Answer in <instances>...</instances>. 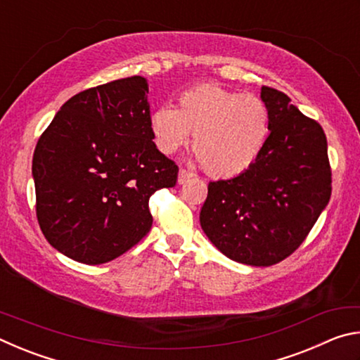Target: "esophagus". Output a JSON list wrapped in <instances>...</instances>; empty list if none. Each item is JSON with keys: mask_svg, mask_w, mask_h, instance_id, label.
<instances>
[{"mask_svg": "<svg viewBox=\"0 0 360 360\" xmlns=\"http://www.w3.org/2000/svg\"><path fill=\"white\" fill-rule=\"evenodd\" d=\"M193 176L195 174L192 172H188V169H186V168H181L179 169V176H178V182H179V184H186V182L191 181Z\"/></svg>", "mask_w": 360, "mask_h": 360, "instance_id": "34e87169", "label": "esophagus"}]
</instances>
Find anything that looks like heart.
<instances>
[{
	"label": "heart",
	"instance_id": "heart-1",
	"mask_svg": "<svg viewBox=\"0 0 360 360\" xmlns=\"http://www.w3.org/2000/svg\"><path fill=\"white\" fill-rule=\"evenodd\" d=\"M162 154H174L193 135L192 148L214 178H233L251 168L270 135V112L259 96L200 84L182 92L178 109L157 108L149 120Z\"/></svg>",
	"mask_w": 360,
	"mask_h": 360
}]
</instances>
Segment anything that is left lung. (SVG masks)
Masks as SVG:
<instances>
[{"mask_svg":"<svg viewBox=\"0 0 360 360\" xmlns=\"http://www.w3.org/2000/svg\"><path fill=\"white\" fill-rule=\"evenodd\" d=\"M270 135L254 165L208 184L200 224L219 251L254 266L275 265L300 248L332 193L322 127L276 89L262 87Z\"/></svg>","mask_w":360,"mask_h":360,"instance_id":"obj_1","label":"left lung"}]
</instances>
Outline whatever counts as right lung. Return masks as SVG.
<instances>
[{
	"instance_id": "1",
	"label": "right lung",
	"mask_w": 360,
	"mask_h": 360,
	"mask_svg": "<svg viewBox=\"0 0 360 360\" xmlns=\"http://www.w3.org/2000/svg\"><path fill=\"white\" fill-rule=\"evenodd\" d=\"M148 82L131 76L72 96L33 155L36 217L46 240L76 262L106 264L152 227L150 195L179 168L152 141Z\"/></svg>"
}]
</instances>
